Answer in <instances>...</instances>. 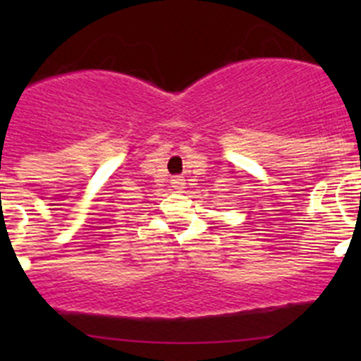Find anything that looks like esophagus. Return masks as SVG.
<instances>
[{
    "mask_svg": "<svg viewBox=\"0 0 361 361\" xmlns=\"http://www.w3.org/2000/svg\"><path fill=\"white\" fill-rule=\"evenodd\" d=\"M171 183H173V187L176 188V190H181V188L185 187V180H183V176H174L173 180H171Z\"/></svg>",
    "mask_w": 361,
    "mask_h": 361,
    "instance_id": "esophagus-1",
    "label": "esophagus"
}]
</instances>
